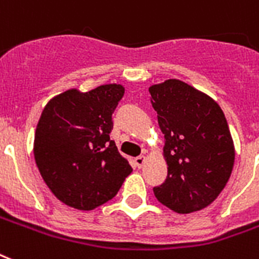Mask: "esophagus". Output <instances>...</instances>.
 Wrapping results in <instances>:
<instances>
[{
    "mask_svg": "<svg viewBox=\"0 0 259 259\" xmlns=\"http://www.w3.org/2000/svg\"><path fill=\"white\" fill-rule=\"evenodd\" d=\"M134 162H135V164L138 168H142L143 164H144V162H146V158H144V156H138V158H135V160H134Z\"/></svg>",
    "mask_w": 259,
    "mask_h": 259,
    "instance_id": "esophagus-1",
    "label": "esophagus"
}]
</instances>
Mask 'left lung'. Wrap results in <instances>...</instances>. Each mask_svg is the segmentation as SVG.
Here are the masks:
<instances>
[{"label":"left lung","instance_id":"obj_1","mask_svg":"<svg viewBox=\"0 0 259 259\" xmlns=\"http://www.w3.org/2000/svg\"><path fill=\"white\" fill-rule=\"evenodd\" d=\"M164 135L167 178L156 199L179 214L207 207L221 194L234 165V143L225 113L207 95L179 80L150 87Z\"/></svg>","mask_w":259,"mask_h":259}]
</instances>
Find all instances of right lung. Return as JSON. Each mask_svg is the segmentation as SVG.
<instances>
[{
  "label": "right lung",
  "instance_id": "obj_1",
  "mask_svg": "<svg viewBox=\"0 0 259 259\" xmlns=\"http://www.w3.org/2000/svg\"><path fill=\"white\" fill-rule=\"evenodd\" d=\"M124 95L117 84L53 97L41 113L34 159L47 186L63 203L94 210L116 195L132 167L119 154L112 113Z\"/></svg>",
  "mask_w": 259,
  "mask_h": 259
}]
</instances>
